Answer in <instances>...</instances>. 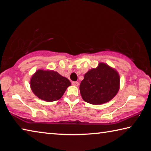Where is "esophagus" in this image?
Wrapping results in <instances>:
<instances>
[{
    "label": "esophagus",
    "mask_w": 151,
    "mask_h": 151,
    "mask_svg": "<svg viewBox=\"0 0 151 151\" xmlns=\"http://www.w3.org/2000/svg\"><path fill=\"white\" fill-rule=\"evenodd\" d=\"M72 84H73V85H74V86H78L79 85V83H78V82H77V81H76V82H73Z\"/></svg>",
    "instance_id": "1"
}]
</instances>
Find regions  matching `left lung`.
I'll return each instance as SVG.
<instances>
[{
	"label": "left lung",
	"mask_w": 151,
	"mask_h": 151,
	"mask_svg": "<svg viewBox=\"0 0 151 151\" xmlns=\"http://www.w3.org/2000/svg\"><path fill=\"white\" fill-rule=\"evenodd\" d=\"M120 88V76L116 69L99 63L89 70L80 85L82 98L92 104L106 103L114 98Z\"/></svg>",
	"instance_id": "1"
}]
</instances>
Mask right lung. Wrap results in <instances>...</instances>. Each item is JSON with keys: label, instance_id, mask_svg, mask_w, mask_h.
Listing matches in <instances>:
<instances>
[{"label": "right lung", "instance_id": "obj_1", "mask_svg": "<svg viewBox=\"0 0 151 151\" xmlns=\"http://www.w3.org/2000/svg\"><path fill=\"white\" fill-rule=\"evenodd\" d=\"M71 83L67 78L52 70L39 69L33 74L30 86L36 96L41 100L52 102L60 99Z\"/></svg>", "mask_w": 151, "mask_h": 151}]
</instances>
